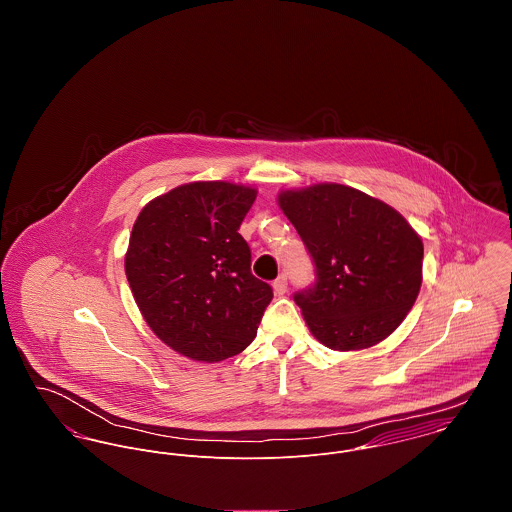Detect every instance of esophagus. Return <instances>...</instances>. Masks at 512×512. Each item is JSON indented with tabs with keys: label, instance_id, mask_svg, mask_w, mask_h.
<instances>
[{
	"label": "esophagus",
	"instance_id": "obj_1",
	"mask_svg": "<svg viewBox=\"0 0 512 512\" xmlns=\"http://www.w3.org/2000/svg\"><path fill=\"white\" fill-rule=\"evenodd\" d=\"M274 292L278 293V295H284V293L288 292V276H278L276 280H274Z\"/></svg>",
	"mask_w": 512,
	"mask_h": 512
}]
</instances>
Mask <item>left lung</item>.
Returning a JSON list of instances; mask_svg holds the SVG:
<instances>
[{
    "label": "left lung",
    "instance_id": "obj_1",
    "mask_svg": "<svg viewBox=\"0 0 512 512\" xmlns=\"http://www.w3.org/2000/svg\"><path fill=\"white\" fill-rule=\"evenodd\" d=\"M278 203L315 264V284L293 295L313 337L333 351L386 339L420 293L418 232L390 205L339 183L282 191Z\"/></svg>",
    "mask_w": 512,
    "mask_h": 512
}]
</instances>
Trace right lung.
<instances>
[{"mask_svg":"<svg viewBox=\"0 0 512 512\" xmlns=\"http://www.w3.org/2000/svg\"><path fill=\"white\" fill-rule=\"evenodd\" d=\"M256 189L179 185L149 201L130 234L126 276L149 329L193 361L219 363L256 337L272 288L250 272L238 228Z\"/></svg>","mask_w":512,"mask_h":512,"instance_id":"1","label":"right lung"}]
</instances>
